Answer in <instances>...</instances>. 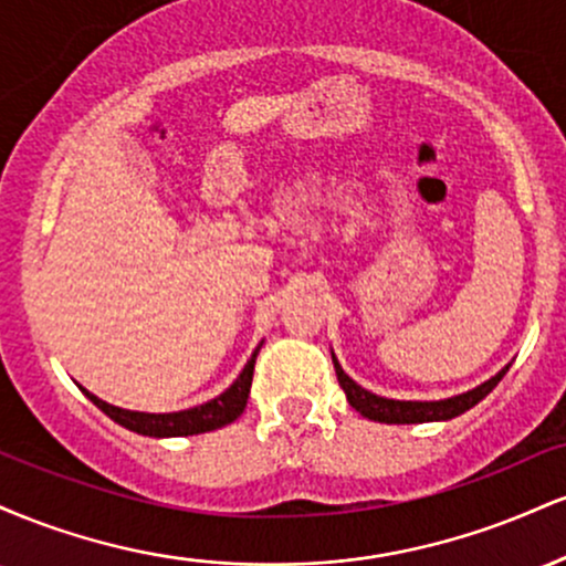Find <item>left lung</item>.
<instances>
[{
    "mask_svg": "<svg viewBox=\"0 0 566 566\" xmlns=\"http://www.w3.org/2000/svg\"><path fill=\"white\" fill-rule=\"evenodd\" d=\"M333 365H335V375L340 388L346 391L348 405L356 409L359 415H365L369 420H378V423H433V420H452L458 415H463L465 409L476 407L479 401L484 399L492 388L503 380V375L509 373V367H503L495 378H490L482 386H476L473 391L450 396V399H439V401H399V399H386V396H378L367 388H361L359 382L350 380L346 373H343L340 361L335 359L333 354Z\"/></svg>",
    "mask_w": 566,
    "mask_h": 566,
    "instance_id": "left-lung-1",
    "label": "left lung"
}]
</instances>
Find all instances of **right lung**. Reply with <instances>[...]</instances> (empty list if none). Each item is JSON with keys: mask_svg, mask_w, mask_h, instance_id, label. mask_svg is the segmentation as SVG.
I'll return each mask as SVG.
<instances>
[{"mask_svg": "<svg viewBox=\"0 0 566 566\" xmlns=\"http://www.w3.org/2000/svg\"><path fill=\"white\" fill-rule=\"evenodd\" d=\"M261 346L252 350L250 361L244 365L242 375H239V378L233 380L223 394L216 396V399L205 401V405L199 407L180 409V412H159V415L135 412V409H122V407L108 405V401L97 399V396L90 394L87 388H82V391L97 409H103L114 423L125 426L135 433H143V437L165 439V437H193V433L216 431V428L233 423V420L244 412L247 396H250V386H252V369H255V359Z\"/></svg>", "mask_w": 566, "mask_h": 566, "instance_id": "add662e5", "label": "right lung"}]
</instances>
